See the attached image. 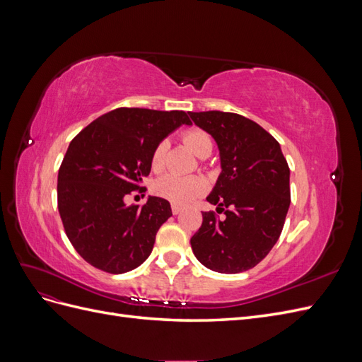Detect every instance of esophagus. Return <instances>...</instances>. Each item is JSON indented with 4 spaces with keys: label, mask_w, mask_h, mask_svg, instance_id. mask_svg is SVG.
Masks as SVG:
<instances>
[{
    "label": "esophagus",
    "mask_w": 362,
    "mask_h": 362,
    "mask_svg": "<svg viewBox=\"0 0 362 362\" xmlns=\"http://www.w3.org/2000/svg\"><path fill=\"white\" fill-rule=\"evenodd\" d=\"M172 213L177 216V214H180L181 213V206H178V205H172Z\"/></svg>",
    "instance_id": "34e87169"
}]
</instances>
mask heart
<instances>
[{
  "instance_id": "b5f03b06",
  "label": "heart",
  "mask_w": 362,
  "mask_h": 362,
  "mask_svg": "<svg viewBox=\"0 0 362 362\" xmlns=\"http://www.w3.org/2000/svg\"><path fill=\"white\" fill-rule=\"evenodd\" d=\"M184 141L196 156L201 157L211 149V139L201 129H190L184 133ZM166 156V144L161 141L152 152L151 166L154 170H161ZM206 190V181L199 175H178L166 173L154 182V192L163 199L175 205H187Z\"/></svg>"
}]
</instances>
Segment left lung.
<instances>
[{
    "label": "left lung",
    "mask_w": 362,
    "mask_h": 362,
    "mask_svg": "<svg viewBox=\"0 0 362 362\" xmlns=\"http://www.w3.org/2000/svg\"><path fill=\"white\" fill-rule=\"evenodd\" d=\"M218 148L222 172L206 201L225 211L202 213L190 245L199 262L218 273L255 267L275 246L290 206V169L281 145L242 115L189 113Z\"/></svg>",
    "instance_id": "left-lung-1"
}]
</instances>
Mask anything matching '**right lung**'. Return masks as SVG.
<instances>
[{"label": "right lung", "instance_id": "obj_1", "mask_svg": "<svg viewBox=\"0 0 362 362\" xmlns=\"http://www.w3.org/2000/svg\"><path fill=\"white\" fill-rule=\"evenodd\" d=\"M181 125H192L185 112L122 107L69 144L57 178L59 213L69 242L93 267L119 275L151 255L170 204L148 196L141 208L127 206L125 196L145 190L152 152Z\"/></svg>", "mask_w": 362, "mask_h": 362}]
</instances>
